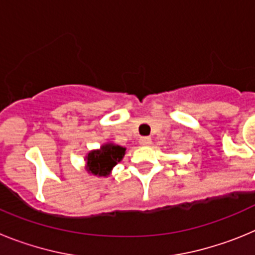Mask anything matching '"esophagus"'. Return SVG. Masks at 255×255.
Wrapping results in <instances>:
<instances>
[{"label":"esophagus","mask_w":255,"mask_h":255,"mask_svg":"<svg viewBox=\"0 0 255 255\" xmlns=\"http://www.w3.org/2000/svg\"><path fill=\"white\" fill-rule=\"evenodd\" d=\"M150 143H152V139H150L149 136H141V138L139 139V144L143 145V147H147Z\"/></svg>","instance_id":"esophagus-1"}]
</instances>
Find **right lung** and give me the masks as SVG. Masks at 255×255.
<instances>
[{
	"label": "right lung",
	"instance_id": "right-lung-1",
	"mask_svg": "<svg viewBox=\"0 0 255 255\" xmlns=\"http://www.w3.org/2000/svg\"><path fill=\"white\" fill-rule=\"evenodd\" d=\"M126 148L117 144H103L100 149L92 150L85 157L87 171L94 176H108L112 168L123 159Z\"/></svg>",
	"mask_w": 255,
	"mask_h": 255
}]
</instances>
